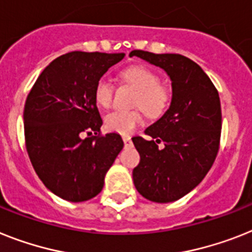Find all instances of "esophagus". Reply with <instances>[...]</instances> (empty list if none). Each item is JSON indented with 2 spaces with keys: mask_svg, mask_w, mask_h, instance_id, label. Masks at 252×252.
<instances>
[{
  "mask_svg": "<svg viewBox=\"0 0 252 252\" xmlns=\"http://www.w3.org/2000/svg\"><path fill=\"white\" fill-rule=\"evenodd\" d=\"M122 139H124L125 147H131L132 145V141H131L130 136H122Z\"/></svg>",
  "mask_w": 252,
  "mask_h": 252,
  "instance_id": "34e87169",
  "label": "esophagus"
}]
</instances>
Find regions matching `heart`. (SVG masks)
Wrapping results in <instances>:
<instances>
[{"label":"heart","mask_w":252,"mask_h":252,"mask_svg":"<svg viewBox=\"0 0 252 252\" xmlns=\"http://www.w3.org/2000/svg\"><path fill=\"white\" fill-rule=\"evenodd\" d=\"M122 80L134 85L139 90L135 97V107H141L149 116H161L171 100V91L161 84V78L155 70L147 66L135 65L125 69L121 74ZM114 86L107 77H101L95 85L94 96L100 107H111L113 101ZM143 124V113L135 111H113L105 116L104 126L108 131L121 135L131 134L139 125Z\"/></svg>","instance_id":"1"}]
</instances>
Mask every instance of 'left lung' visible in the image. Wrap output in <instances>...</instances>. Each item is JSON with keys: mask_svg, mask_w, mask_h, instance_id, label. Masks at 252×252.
Returning a JSON list of instances; mask_svg holds the SVG:
<instances>
[{"mask_svg": "<svg viewBox=\"0 0 252 252\" xmlns=\"http://www.w3.org/2000/svg\"><path fill=\"white\" fill-rule=\"evenodd\" d=\"M165 70L171 80V104L145 128L148 139L132 138L140 155L132 170L135 188L152 202H174L202 182L219 151L221 108L218 90L193 60L179 54L131 51Z\"/></svg>", "mask_w": 252, "mask_h": 252, "instance_id": "left-lung-1", "label": "left lung"}]
</instances>
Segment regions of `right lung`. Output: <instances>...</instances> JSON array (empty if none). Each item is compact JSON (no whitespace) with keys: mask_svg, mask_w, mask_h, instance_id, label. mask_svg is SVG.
Segmentation results:
<instances>
[{"mask_svg":"<svg viewBox=\"0 0 252 252\" xmlns=\"http://www.w3.org/2000/svg\"><path fill=\"white\" fill-rule=\"evenodd\" d=\"M124 56L84 51L62 55L43 69L28 94L24 135L29 159L45 187L65 201L97 196L124 148L116 132L100 135L103 121L94 96L97 81Z\"/></svg>","mask_w":252,"mask_h":252,"instance_id":"obj_1","label":"right lung"}]
</instances>
